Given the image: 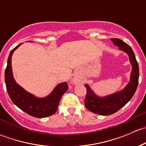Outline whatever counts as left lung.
I'll return each mask as SVG.
<instances>
[{"mask_svg":"<svg viewBox=\"0 0 146 146\" xmlns=\"http://www.w3.org/2000/svg\"><path fill=\"white\" fill-rule=\"evenodd\" d=\"M114 45L119 47V49L128 54L129 61L132 66L130 81L121 90L115 93L100 97L92 91L90 87L85 84L87 95L85 99V106L88 110L100 115L107 116L117 112L118 110L127 104L136 92L138 84L139 68L133 50L129 45L119 39H111Z\"/></svg>","mask_w":146,"mask_h":146,"instance_id":"8db88e82","label":"left lung"}]
</instances>
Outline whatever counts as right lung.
I'll return each instance as SVG.
<instances>
[{"label":"right lung","instance_id":"obj_1","mask_svg":"<svg viewBox=\"0 0 146 146\" xmlns=\"http://www.w3.org/2000/svg\"><path fill=\"white\" fill-rule=\"evenodd\" d=\"M22 44L10 51L5 71V82L10 99L17 107L29 115L36 118H44L53 115L57 111L63 95L68 90L66 82L58 84L52 92L45 98H37L29 93L17 83L14 79L12 70V56Z\"/></svg>","mask_w":146,"mask_h":146}]
</instances>
